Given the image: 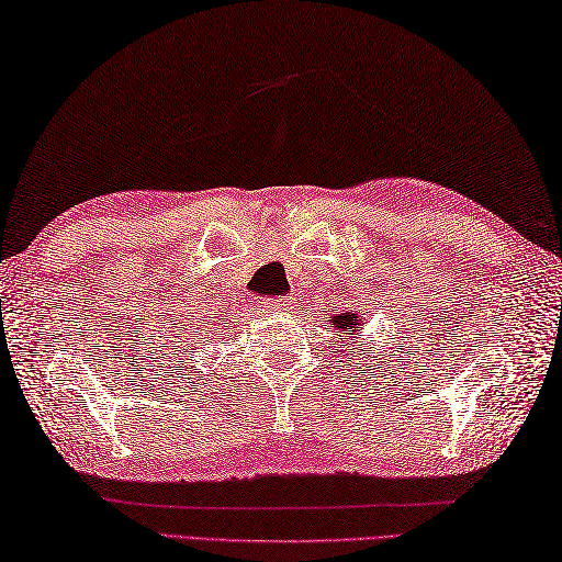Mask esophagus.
<instances>
[{
    "label": "esophagus",
    "instance_id": "esophagus-1",
    "mask_svg": "<svg viewBox=\"0 0 562 562\" xmlns=\"http://www.w3.org/2000/svg\"><path fill=\"white\" fill-rule=\"evenodd\" d=\"M291 305H293V300L285 297V295L267 297V300H262V303H259V307H262L265 312H289Z\"/></svg>",
    "mask_w": 562,
    "mask_h": 562
}]
</instances>
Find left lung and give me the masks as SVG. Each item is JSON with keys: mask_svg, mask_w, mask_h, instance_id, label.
Here are the masks:
<instances>
[{"mask_svg": "<svg viewBox=\"0 0 562 562\" xmlns=\"http://www.w3.org/2000/svg\"><path fill=\"white\" fill-rule=\"evenodd\" d=\"M328 324H331L336 336H344L346 344H360V336L364 334L367 326V314L355 310H340L338 314H331L328 317Z\"/></svg>", "mask_w": 562, "mask_h": 562, "instance_id": "8db88e82", "label": "left lung"}]
</instances>
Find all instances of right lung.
I'll return each instance as SVG.
<instances>
[{
  "label": "right lung",
  "instance_id": "obj_1",
  "mask_svg": "<svg viewBox=\"0 0 562 562\" xmlns=\"http://www.w3.org/2000/svg\"><path fill=\"white\" fill-rule=\"evenodd\" d=\"M204 322V319H202ZM210 324H214V317H210V322H204V326H210Z\"/></svg>",
  "mask_w": 562,
  "mask_h": 562
}]
</instances>
